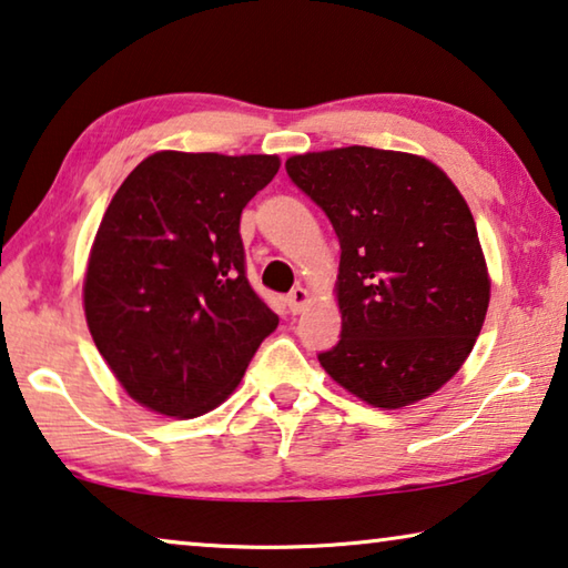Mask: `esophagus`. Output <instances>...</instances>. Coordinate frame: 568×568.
Wrapping results in <instances>:
<instances>
[{
	"instance_id": "obj_1",
	"label": "esophagus",
	"mask_w": 568,
	"mask_h": 568,
	"mask_svg": "<svg viewBox=\"0 0 568 568\" xmlns=\"http://www.w3.org/2000/svg\"><path fill=\"white\" fill-rule=\"evenodd\" d=\"M287 311L293 313V316H298V313L305 308V303H308V291H305L303 285H295L291 293H287Z\"/></svg>"
}]
</instances>
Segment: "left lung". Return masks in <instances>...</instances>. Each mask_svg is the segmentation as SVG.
<instances>
[{
    "label": "left lung",
    "mask_w": 568,
    "mask_h": 568,
    "mask_svg": "<svg viewBox=\"0 0 568 568\" xmlns=\"http://www.w3.org/2000/svg\"><path fill=\"white\" fill-rule=\"evenodd\" d=\"M285 171L341 245V338L321 366L372 407L429 397L470 356L490 301L463 194L432 161L368 146L291 156Z\"/></svg>",
    "instance_id": "1"
}]
</instances>
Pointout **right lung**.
Returning a JSON list of instances; mask_svg holds the SVG:
<instances>
[{
    "mask_svg": "<svg viewBox=\"0 0 568 568\" xmlns=\"http://www.w3.org/2000/svg\"><path fill=\"white\" fill-rule=\"evenodd\" d=\"M277 156L159 151L125 176L90 250L85 318L143 407L200 417L227 399L277 316L252 291L240 217Z\"/></svg>",
    "mask_w": 568,
    "mask_h": 568,
    "instance_id": "obj_1",
    "label": "right lung"
}]
</instances>
